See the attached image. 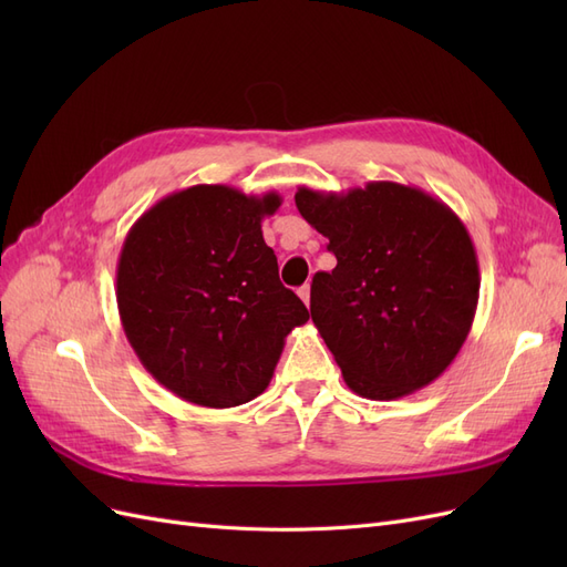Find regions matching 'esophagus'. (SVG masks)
Instances as JSON below:
<instances>
[{
    "mask_svg": "<svg viewBox=\"0 0 567 567\" xmlns=\"http://www.w3.org/2000/svg\"><path fill=\"white\" fill-rule=\"evenodd\" d=\"M298 296H300V300L310 307V284H305L302 288H298Z\"/></svg>",
    "mask_w": 567,
    "mask_h": 567,
    "instance_id": "obj_1",
    "label": "esophagus"
}]
</instances>
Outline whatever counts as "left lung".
I'll return each mask as SVG.
<instances>
[{
  "label": "left lung",
  "mask_w": 567,
  "mask_h": 567,
  "mask_svg": "<svg viewBox=\"0 0 567 567\" xmlns=\"http://www.w3.org/2000/svg\"><path fill=\"white\" fill-rule=\"evenodd\" d=\"M296 205L338 260L315 274L310 312L348 388L388 402L440 379L480 296L475 246L456 213L398 182L340 194L300 186Z\"/></svg>",
  "instance_id": "1"
}]
</instances>
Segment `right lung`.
Instances as JSON below:
<instances>
[{
  "instance_id": "add662e5",
  "label": "right lung",
  "mask_w": 567,
  "mask_h": 567,
  "mask_svg": "<svg viewBox=\"0 0 567 567\" xmlns=\"http://www.w3.org/2000/svg\"><path fill=\"white\" fill-rule=\"evenodd\" d=\"M279 205L277 192L196 184L161 198L125 238L115 269L123 331L144 369L184 402L255 400L286 336L310 319L262 238Z\"/></svg>"
}]
</instances>
